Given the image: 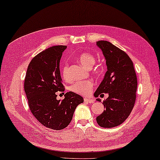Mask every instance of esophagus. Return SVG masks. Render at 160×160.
<instances>
[{"label": "esophagus", "mask_w": 160, "mask_h": 160, "mask_svg": "<svg viewBox=\"0 0 160 160\" xmlns=\"http://www.w3.org/2000/svg\"><path fill=\"white\" fill-rule=\"evenodd\" d=\"M84 102H87V103H88V104H92V103L94 102V100L93 99H88V98H85Z\"/></svg>", "instance_id": "1"}]
</instances>
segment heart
<instances>
[{"instance_id":"b5f03b06","label":"heart","mask_w":160,"mask_h":160,"mask_svg":"<svg viewBox=\"0 0 160 160\" xmlns=\"http://www.w3.org/2000/svg\"><path fill=\"white\" fill-rule=\"evenodd\" d=\"M78 61L81 64L85 66L86 68H90L96 63V58L92 53L84 52L78 56ZM61 75H62L64 80L68 81L69 79V66H68V63H65L63 66L62 68H61ZM94 82L92 80L78 81L71 86V89L73 92L78 94L88 95L91 93V91L94 87Z\"/></svg>"}]
</instances>
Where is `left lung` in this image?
I'll use <instances>...</instances> for the list:
<instances>
[{"instance_id":"obj_1","label":"left lung","mask_w":160,"mask_h":160,"mask_svg":"<svg viewBox=\"0 0 160 160\" xmlns=\"http://www.w3.org/2000/svg\"><path fill=\"white\" fill-rule=\"evenodd\" d=\"M97 45L104 56L107 72L94 97L109 94L102 103L105 109L97 117V122L100 127L112 128L122 124L133 109L137 78L133 62L124 51L107 41H97Z\"/></svg>"}]
</instances>
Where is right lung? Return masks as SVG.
<instances>
[{
	"label": "right lung",
	"instance_id": "obj_1",
	"mask_svg": "<svg viewBox=\"0 0 160 160\" xmlns=\"http://www.w3.org/2000/svg\"><path fill=\"white\" fill-rule=\"evenodd\" d=\"M66 46H55L34 56L27 68L24 90L28 107L36 119L49 129L61 130L72 121L73 112L83 102L82 97L72 92L57 100L56 92L65 90L59 63Z\"/></svg>",
	"mask_w": 160,
	"mask_h": 160
}]
</instances>
